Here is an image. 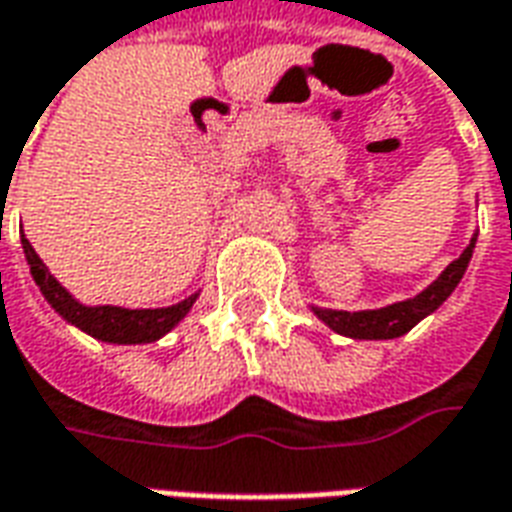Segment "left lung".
Returning a JSON list of instances; mask_svg holds the SVG:
<instances>
[{
	"instance_id": "1",
	"label": "left lung",
	"mask_w": 512,
	"mask_h": 512,
	"mask_svg": "<svg viewBox=\"0 0 512 512\" xmlns=\"http://www.w3.org/2000/svg\"><path fill=\"white\" fill-rule=\"evenodd\" d=\"M474 241H477V235L463 249V255L458 260H452L450 266L441 271V277L430 288L422 290L419 296H414V299L397 301V304H389V307H381V310L362 312L321 310V307H315V315L329 329H334L337 334H345V337H354V340H392V337L411 332L425 315L439 310L444 299L450 296L452 290L458 288L463 271H466L469 260H472Z\"/></svg>"
}]
</instances>
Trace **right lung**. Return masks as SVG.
Segmentation results:
<instances>
[{
  "label": "right lung",
  "instance_id": "obj_1",
  "mask_svg": "<svg viewBox=\"0 0 512 512\" xmlns=\"http://www.w3.org/2000/svg\"><path fill=\"white\" fill-rule=\"evenodd\" d=\"M21 244H24L29 271H32L40 293L46 296L51 307L60 312L65 321L79 326L82 332L93 334L98 340H104V343H153L161 334H167L172 326H178L183 321V315L191 310V304L197 301V296H189L180 304L161 307V310H126V307H109V304L106 307H84V304L73 299L68 290L62 288L57 279L51 277L49 268L43 266V260L32 249L27 238H21Z\"/></svg>",
  "mask_w": 512,
  "mask_h": 512
}]
</instances>
